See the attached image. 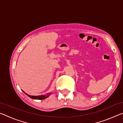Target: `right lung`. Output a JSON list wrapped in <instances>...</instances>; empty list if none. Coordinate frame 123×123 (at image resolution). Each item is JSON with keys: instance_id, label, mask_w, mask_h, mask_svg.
Here are the masks:
<instances>
[{"instance_id": "right-lung-1", "label": "right lung", "mask_w": 123, "mask_h": 123, "mask_svg": "<svg viewBox=\"0 0 123 123\" xmlns=\"http://www.w3.org/2000/svg\"><path fill=\"white\" fill-rule=\"evenodd\" d=\"M26 95H28V97H30V98L33 99H37V100L44 99L49 96V94H47V95H38V96H32V95H28L27 94H26Z\"/></svg>"}]
</instances>
